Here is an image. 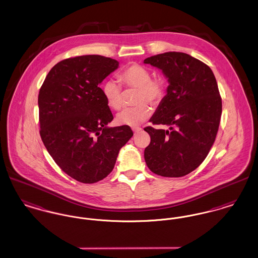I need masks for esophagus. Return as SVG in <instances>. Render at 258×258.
Masks as SVG:
<instances>
[{"label":"esophagus","instance_id":"34e87169","mask_svg":"<svg viewBox=\"0 0 258 258\" xmlns=\"http://www.w3.org/2000/svg\"><path fill=\"white\" fill-rule=\"evenodd\" d=\"M133 131H134V133L136 135V134H138L139 132H141L142 128H141L140 126H135V127H133Z\"/></svg>","mask_w":258,"mask_h":258}]
</instances>
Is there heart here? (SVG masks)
<instances>
[{"label": "heart", "mask_w": 258, "mask_h": 258, "mask_svg": "<svg viewBox=\"0 0 258 258\" xmlns=\"http://www.w3.org/2000/svg\"><path fill=\"white\" fill-rule=\"evenodd\" d=\"M118 81L124 88L136 89L134 103L137 104L117 115L116 121L119 124L136 126L145 122L151 115V108L147 103L158 106L165 97V79L160 75L152 77L151 71L141 64L127 66L118 74ZM119 83L108 79L101 87L103 98L113 110H120L123 106V91Z\"/></svg>", "instance_id": "b5f03b06"}]
</instances>
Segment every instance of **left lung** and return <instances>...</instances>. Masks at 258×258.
<instances>
[{
    "instance_id": "8db88e82",
    "label": "left lung",
    "mask_w": 258,
    "mask_h": 258,
    "mask_svg": "<svg viewBox=\"0 0 258 258\" xmlns=\"http://www.w3.org/2000/svg\"><path fill=\"white\" fill-rule=\"evenodd\" d=\"M168 78L167 94L146 126L151 142L144 151L149 169L162 177H183L206 159L221 122V98L206 63L182 52H166L144 60Z\"/></svg>"
}]
</instances>
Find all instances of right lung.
Returning a JSON list of instances; mask_svg holds the SVG:
<instances>
[{"label": "right lung", "instance_id": "obj_1", "mask_svg": "<svg viewBox=\"0 0 258 258\" xmlns=\"http://www.w3.org/2000/svg\"><path fill=\"white\" fill-rule=\"evenodd\" d=\"M118 67L100 55L64 59L39 90L41 140L61 170L84 184L104 179L134 135L128 125L107 126L113 115L98 85Z\"/></svg>", "mask_w": 258, "mask_h": 258}]
</instances>
